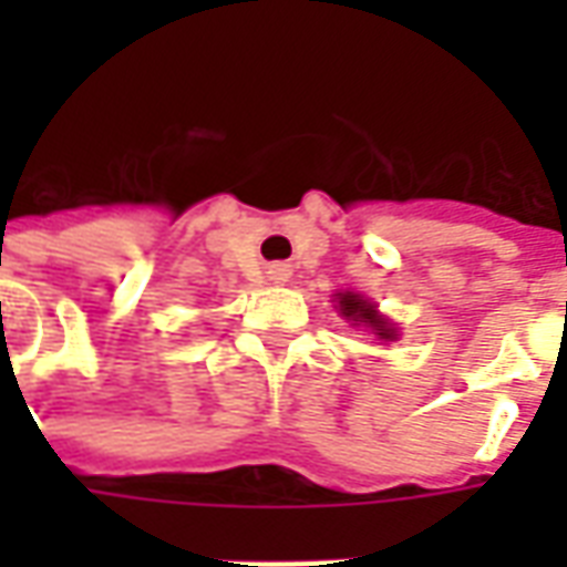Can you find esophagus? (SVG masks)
<instances>
[{
    "label": "esophagus",
    "instance_id": "esophagus-1",
    "mask_svg": "<svg viewBox=\"0 0 567 567\" xmlns=\"http://www.w3.org/2000/svg\"><path fill=\"white\" fill-rule=\"evenodd\" d=\"M267 279H270L272 285H285L291 279V270H288L285 264H270V267H267Z\"/></svg>",
    "mask_w": 567,
    "mask_h": 567
}]
</instances>
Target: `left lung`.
Masks as SVG:
<instances>
[{
    "label": "left lung",
    "mask_w": 567,
    "mask_h": 567,
    "mask_svg": "<svg viewBox=\"0 0 567 567\" xmlns=\"http://www.w3.org/2000/svg\"><path fill=\"white\" fill-rule=\"evenodd\" d=\"M333 300H337V312H340L346 321L364 324V328H370V331L377 333L380 340H385V343H389V340H398V328H394L385 316L377 312V307L370 303L368 297L355 295V291H337Z\"/></svg>",
    "instance_id": "obj_1"
}]
</instances>
